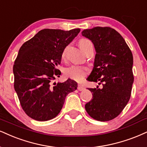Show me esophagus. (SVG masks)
Listing matches in <instances>:
<instances>
[{
    "label": "esophagus",
    "instance_id": "1",
    "mask_svg": "<svg viewBox=\"0 0 147 147\" xmlns=\"http://www.w3.org/2000/svg\"><path fill=\"white\" fill-rule=\"evenodd\" d=\"M78 90H80V91H82V90H84V87L81 84H78Z\"/></svg>",
    "mask_w": 147,
    "mask_h": 147
}]
</instances>
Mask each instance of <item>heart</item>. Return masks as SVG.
I'll use <instances>...</instances> for the list:
<instances>
[{
  "mask_svg": "<svg viewBox=\"0 0 147 147\" xmlns=\"http://www.w3.org/2000/svg\"><path fill=\"white\" fill-rule=\"evenodd\" d=\"M91 41L86 39H81L79 41V46L81 48V50H84L88 46H91ZM66 54V49L63 51L62 54V57L64 58ZM88 69L86 68L82 67L78 65H72V66L66 68L65 70V75L67 78L74 80L80 81L82 80L85 77L86 74V71Z\"/></svg>",
  "mask_w": 147,
  "mask_h": 147,
  "instance_id": "obj_1",
  "label": "heart"
}]
</instances>
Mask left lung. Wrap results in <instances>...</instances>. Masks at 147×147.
Returning <instances> with one entry per match:
<instances>
[{"label":"left lung","instance_id":"1","mask_svg":"<svg viewBox=\"0 0 147 147\" xmlns=\"http://www.w3.org/2000/svg\"><path fill=\"white\" fill-rule=\"evenodd\" d=\"M93 43L96 54L88 81L102 83L88 88L93 97L85 109L93 119L108 121L122 112L129 100L134 83L133 55L125 39L110 27L96 26L82 32Z\"/></svg>","mask_w":147,"mask_h":147}]
</instances>
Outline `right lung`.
Instances as JSON below:
<instances>
[{"label": "right lung", "mask_w": 147, "mask_h": 147, "mask_svg": "<svg viewBox=\"0 0 147 147\" xmlns=\"http://www.w3.org/2000/svg\"><path fill=\"white\" fill-rule=\"evenodd\" d=\"M80 31L43 29L25 42L14 63V88L21 106L28 117L39 121L54 119L59 115L66 96L76 90L78 83L69 78L54 82L65 48Z\"/></svg>", "instance_id": "right-lung-1"}]
</instances>
